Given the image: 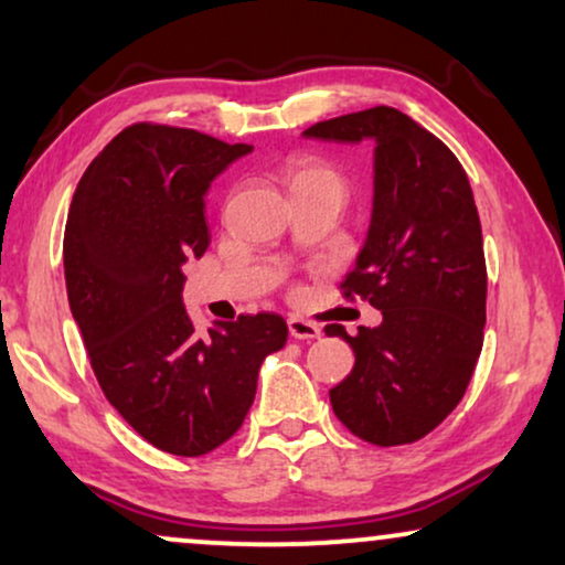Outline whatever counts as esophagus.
I'll return each mask as SVG.
<instances>
[{"mask_svg": "<svg viewBox=\"0 0 565 565\" xmlns=\"http://www.w3.org/2000/svg\"><path fill=\"white\" fill-rule=\"evenodd\" d=\"M288 331L292 339H303V342H311V339H319L321 337V329L316 327L311 321H303V319H288Z\"/></svg>", "mask_w": 565, "mask_h": 565, "instance_id": "esophagus-1", "label": "esophagus"}]
</instances>
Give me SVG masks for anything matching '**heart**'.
Wrapping results in <instances>:
<instances>
[{"instance_id": "b5f03b06", "label": "heart", "mask_w": 565, "mask_h": 565, "mask_svg": "<svg viewBox=\"0 0 565 565\" xmlns=\"http://www.w3.org/2000/svg\"><path fill=\"white\" fill-rule=\"evenodd\" d=\"M285 180H288L290 192H300V190H334L339 195H344V180L342 174L337 172L334 167L327 164V161L316 159V157H292L285 167Z\"/></svg>"}]
</instances>
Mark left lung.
Listing matches in <instances>:
<instances>
[{"label": "left lung", "mask_w": 565, "mask_h": 565, "mask_svg": "<svg viewBox=\"0 0 565 565\" xmlns=\"http://www.w3.org/2000/svg\"><path fill=\"white\" fill-rule=\"evenodd\" d=\"M306 138L375 141V195L365 246L342 282L383 313L354 337V367L329 391L337 419L377 447L429 435L460 404L483 347L486 259L466 169L396 107L316 122Z\"/></svg>", "instance_id": "left-lung-1"}]
</instances>
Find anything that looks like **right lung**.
Instances as JSON below:
<instances>
[{"mask_svg":"<svg viewBox=\"0 0 565 565\" xmlns=\"http://www.w3.org/2000/svg\"><path fill=\"white\" fill-rule=\"evenodd\" d=\"M252 146L190 128L136 122L76 184L64 231L68 306L105 398L159 450L200 458L234 437L277 313L215 321L198 334L182 303L184 262L207 249L205 192Z\"/></svg>","mask_w":565,"mask_h":565,"instance_id":"1","label":"right lung"}]
</instances>
